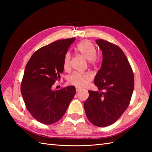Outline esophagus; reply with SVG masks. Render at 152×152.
Segmentation results:
<instances>
[{
  "instance_id": "1",
  "label": "esophagus",
  "mask_w": 152,
  "mask_h": 152,
  "mask_svg": "<svg viewBox=\"0 0 152 152\" xmlns=\"http://www.w3.org/2000/svg\"><path fill=\"white\" fill-rule=\"evenodd\" d=\"M80 90H81V89H80V88H76V92H79Z\"/></svg>"
}]
</instances>
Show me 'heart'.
<instances>
[{"label": "heart", "mask_w": 152, "mask_h": 152, "mask_svg": "<svg viewBox=\"0 0 152 152\" xmlns=\"http://www.w3.org/2000/svg\"><path fill=\"white\" fill-rule=\"evenodd\" d=\"M75 51L80 56L88 60V64L90 65L95 66L99 63L101 60V55L96 52V49L92 42L89 40H83L76 45ZM70 55L67 53L64 55L63 66L64 70H68L70 68ZM92 79V75L90 73H78L74 72L67 78L68 83L79 88L84 86L87 82Z\"/></svg>", "instance_id": "heart-1"}]
</instances>
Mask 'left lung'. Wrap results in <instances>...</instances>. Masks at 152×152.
Wrapping results in <instances>:
<instances>
[{"instance_id":"obj_1","label":"left lung","mask_w":152,"mask_h":152,"mask_svg":"<svg viewBox=\"0 0 152 152\" xmlns=\"http://www.w3.org/2000/svg\"><path fill=\"white\" fill-rule=\"evenodd\" d=\"M96 42L103 58L94 83L99 91L104 92L88 91L84 109L89 121L102 127L114 124L127 108L134 82L133 70L121 48L102 39Z\"/></svg>"}]
</instances>
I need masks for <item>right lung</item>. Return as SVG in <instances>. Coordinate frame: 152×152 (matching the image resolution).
<instances>
[{
  "label": "right lung",
  "mask_w": 152,
  "mask_h": 152,
  "mask_svg": "<svg viewBox=\"0 0 152 152\" xmlns=\"http://www.w3.org/2000/svg\"><path fill=\"white\" fill-rule=\"evenodd\" d=\"M75 39L59 40L42 47L25 66L21 93L28 111L42 124L50 125L59 121L76 93L72 86L51 89L63 72L64 55Z\"/></svg>",
  "instance_id": "right-lung-1"
}]
</instances>
